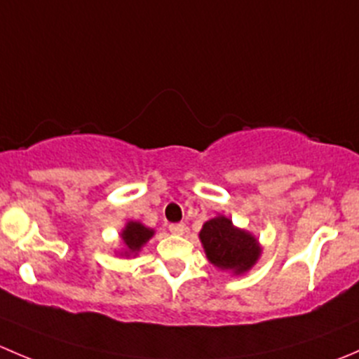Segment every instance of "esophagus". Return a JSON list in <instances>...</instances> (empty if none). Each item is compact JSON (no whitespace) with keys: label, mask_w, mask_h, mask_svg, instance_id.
<instances>
[{"label":"esophagus","mask_w":359,"mask_h":359,"mask_svg":"<svg viewBox=\"0 0 359 359\" xmlns=\"http://www.w3.org/2000/svg\"><path fill=\"white\" fill-rule=\"evenodd\" d=\"M168 229H170V233H172V234H182L184 231H186V224H182V222L170 224Z\"/></svg>","instance_id":"34e87169"}]
</instances>
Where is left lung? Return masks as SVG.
<instances>
[{
    "instance_id": "obj_1",
    "label": "left lung",
    "mask_w": 359,
    "mask_h": 359,
    "mask_svg": "<svg viewBox=\"0 0 359 359\" xmlns=\"http://www.w3.org/2000/svg\"><path fill=\"white\" fill-rule=\"evenodd\" d=\"M200 240L213 266L236 274L248 271L260 255L255 238L247 231L236 229L226 217H215L203 224Z\"/></svg>"
}]
</instances>
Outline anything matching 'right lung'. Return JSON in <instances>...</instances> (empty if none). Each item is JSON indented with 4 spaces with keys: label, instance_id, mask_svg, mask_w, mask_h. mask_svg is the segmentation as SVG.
I'll return each mask as SVG.
<instances>
[{
    "label": "right lung",
    "instance_id": "right-lung-1",
    "mask_svg": "<svg viewBox=\"0 0 359 359\" xmlns=\"http://www.w3.org/2000/svg\"><path fill=\"white\" fill-rule=\"evenodd\" d=\"M153 234H154L153 229H147L146 226H142V224H139V222L126 224L125 231L121 233L123 241H125L126 248H128V252H125V253L139 252L140 247H142L144 243H147V240H149Z\"/></svg>",
    "mask_w": 359,
    "mask_h": 359
}]
</instances>
